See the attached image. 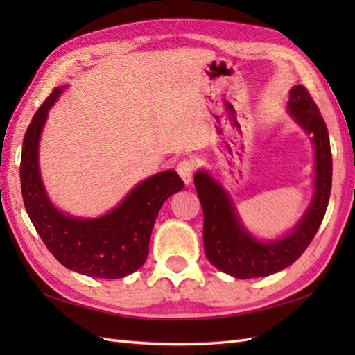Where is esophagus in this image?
<instances>
[{"instance_id":"34e87169","label":"esophagus","mask_w":355,"mask_h":355,"mask_svg":"<svg viewBox=\"0 0 355 355\" xmlns=\"http://www.w3.org/2000/svg\"><path fill=\"white\" fill-rule=\"evenodd\" d=\"M177 172H178V175L182 177V180H183L186 184H191L192 183V177H193V163L191 160H187V158H184V160L178 162Z\"/></svg>"}]
</instances>
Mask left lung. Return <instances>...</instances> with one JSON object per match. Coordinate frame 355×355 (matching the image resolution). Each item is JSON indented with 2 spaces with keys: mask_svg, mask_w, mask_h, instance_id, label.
Wrapping results in <instances>:
<instances>
[{
  "mask_svg": "<svg viewBox=\"0 0 355 355\" xmlns=\"http://www.w3.org/2000/svg\"><path fill=\"white\" fill-rule=\"evenodd\" d=\"M288 114L308 135H311L314 193L310 207L286 235L271 241H261L253 236L241 221L236 207L223 184L202 169L193 177L205 215V253L216 268L233 277H263L291 266L310 245L325 216L333 183L329 135L318 105L304 85L290 89Z\"/></svg>",
  "mask_w": 355,
  "mask_h": 355,
  "instance_id": "left-lung-1",
  "label": "left lung"
}]
</instances>
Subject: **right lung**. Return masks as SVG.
<instances>
[{
	"label": "right lung",
	"instance_id": "1",
	"mask_svg": "<svg viewBox=\"0 0 355 355\" xmlns=\"http://www.w3.org/2000/svg\"><path fill=\"white\" fill-rule=\"evenodd\" d=\"M65 87H58L47 97L30 122L21 154V192L27 215L50 253L76 273L120 279L145 263L155 218L163 202L184 187L175 171H163L143 180L99 218H78L61 212L45 191L37 150L49 110Z\"/></svg>",
	"mask_w": 355,
	"mask_h": 355
}]
</instances>
